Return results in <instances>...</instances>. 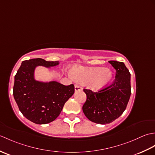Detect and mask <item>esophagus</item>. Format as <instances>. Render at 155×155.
<instances>
[{"label": "esophagus", "instance_id": "esophagus-1", "mask_svg": "<svg viewBox=\"0 0 155 155\" xmlns=\"http://www.w3.org/2000/svg\"><path fill=\"white\" fill-rule=\"evenodd\" d=\"M83 90V88L81 87L78 85H75L74 86V91H82Z\"/></svg>", "mask_w": 155, "mask_h": 155}]
</instances>
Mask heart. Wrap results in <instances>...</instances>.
Wrapping results in <instances>:
<instances>
[{"mask_svg": "<svg viewBox=\"0 0 155 155\" xmlns=\"http://www.w3.org/2000/svg\"><path fill=\"white\" fill-rule=\"evenodd\" d=\"M69 75L76 81L82 84H88L91 90H103L112 83L113 72L109 69L101 67L86 68L75 65L69 70Z\"/></svg>", "mask_w": 155, "mask_h": 155, "instance_id": "b5f03b06", "label": "heart"}]
</instances>
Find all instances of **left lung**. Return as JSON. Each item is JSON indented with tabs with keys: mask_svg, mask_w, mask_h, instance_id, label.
<instances>
[{
	"mask_svg": "<svg viewBox=\"0 0 155 155\" xmlns=\"http://www.w3.org/2000/svg\"><path fill=\"white\" fill-rule=\"evenodd\" d=\"M108 62L116 70L113 83L98 93L84 89L87 101L83 113L88 120L101 124L112 123L123 113L131 94L130 74L126 66L122 62Z\"/></svg>",
	"mask_w": 155,
	"mask_h": 155,
	"instance_id": "8db88e82",
	"label": "left lung"
}]
</instances>
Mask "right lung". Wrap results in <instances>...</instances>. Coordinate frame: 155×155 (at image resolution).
<instances>
[{"label": "right lung", "instance_id": "1", "mask_svg": "<svg viewBox=\"0 0 155 155\" xmlns=\"http://www.w3.org/2000/svg\"><path fill=\"white\" fill-rule=\"evenodd\" d=\"M59 63L42 58L25 61L15 76V100L23 116L35 124H45L54 120L74 93L72 84L64 86L57 81L44 82L35 78L37 67L49 68Z\"/></svg>", "mask_w": 155, "mask_h": 155}]
</instances>
